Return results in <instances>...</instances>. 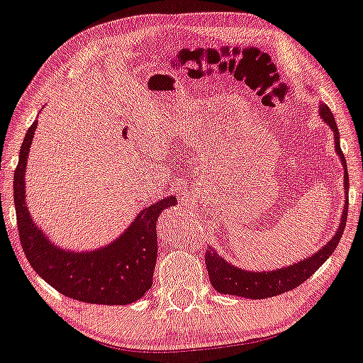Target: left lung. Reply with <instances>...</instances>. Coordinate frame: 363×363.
<instances>
[{
  "instance_id": "1",
  "label": "left lung",
  "mask_w": 363,
  "mask_h": 363,
  "mask_svg": "<svg viewBox=\"0 0 363 363\" xmlns=\"http://www.w3.org/2000/svg\"><path fill=\"white\" fill-rule=\"evenodd\" d=\"M319 115L333 131L335 150H337V155L340 156V161L343 164L345 170V208L337 232H335V235L330 238V242H327V245H324L323 248L314 252L310 257L302 259L300 262H296L292 265H286L283 269L269 272H250L245 269H238V267L229 264L210 246L207 252H205V265H207L210 283L218 292L255 300L279 296V294L283 292L296 289L297 286L306 281V279H308L313 273L329 259L335 248H337L340 238L343 235V230L346 228L347 203H350V196H347V193H350V177H347L345 155L341 152L340 147L338 126L337 123H335L330 108L325 104H320Z\"/></svg>"
}]
</instances>
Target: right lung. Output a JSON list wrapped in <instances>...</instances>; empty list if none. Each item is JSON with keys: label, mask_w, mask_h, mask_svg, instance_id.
Returning a JSON list of instances; mask_svg holds the SVG:
<instances>
[{"label": "right lung", "mask_w": 363, "mask_h": 363, "mask_svg": "<svg viewBox=\"0 0 363 363\" xmlns=\"http://www.w3.org/2000/svg\"><path fill=\"white\" fill-rule=\"evenodd\" d=\"M34 121L20 148L18 166L13 174L20 243L33 270L66 297L85 303L128 305L143 297L153 284L158 256L156 221L161 211L177 203L175 196L164 197L143 208L123 234L104 248L93 251H66L33 223L25 196V170L36 131Z\"/></svg>", "instance_id": "add662e5"}]
</instances>
